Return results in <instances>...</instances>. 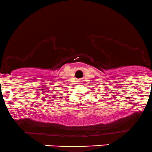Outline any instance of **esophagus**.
<instances>
[{"label":"esophagus","instance_id":"obj_1","mask_svg":"<svg viewBox=\"0 0 152 152\" xmlns=\"http://www.w3.org/2000/svg\"><path fill=\"white\" fill-rule=\"evenodd\" d=\"M78 81H82V80H78Z\"/></svg>","mask_w":152,"mask_h":152}]
</instances>
